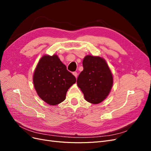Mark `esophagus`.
<instances>
[{"label":"esophagus","instance_id":"34e87169","mask_svg":"<svg viewBox=\"0 0 151 151\" xmlns=\"http://www.w3.org/2000/svg\"><path fill=\"white\" fill-rule=\"evenodd\" d=\"M72 74H73V75H74V76L76 77V78H77V76H78V74H77V73L76 72H74L72 73Z\"/></svg>","mask_w":151,"mask_h":151}]
</instances>
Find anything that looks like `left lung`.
<instances>
[{"mask_svg":"<svg viewBox=\"0 0 151 151\" xmlns=\"http://www.w3.org/2000/svg\"><path fill=\"white\" fill-rule=\"evenodd\" d=\"M83 70L77 84L87 101L98 104L106 98L111 89L113 79L111 72L104 59L87 55L83 62Z\"/></svg>","mask_w":151,"mask_h":151,"instance_id":"left-lung-1","label":"left lung"}]
</instances>
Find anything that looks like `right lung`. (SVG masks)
Returning a JSON list of instances; mask_svg holds the SVG:
<instances>
[{"mask_svg":"<svg viewBox=\"0 0 151 151\" xmlns=\"http://www.w3.org/2000/svg\"><path fill=\"white\" fill-rule=\"evenodd\" d=\"M33 78L40 98L52 106L64 101L68 88L76 82L75 76L67 70L57 55L41 58Z\"/></svg>","mask_w":151,"mask_h":151,"instance_id":"right-lung-1","label":"right lung"}]
</instances>
